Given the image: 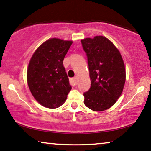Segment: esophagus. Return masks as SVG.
I'll use <instances>...</instances> for the list:
<instances>
[{
	"instance_id": "obj_1",
	"label": "esophagus",
	"mask_w": 151,
	"mask_h": 151,
	"mask_svg": "<svg viewBox=\"0 0 151 151\" xmlns=\"http://www.w3.org/2000/svg\"><path fill=\"white\" fill-rule=\"evenodd\" d=\"M76 77H75V78H70V84L72 85L73 86H75L76 85Z\"/></svg>"
}]
</instances>
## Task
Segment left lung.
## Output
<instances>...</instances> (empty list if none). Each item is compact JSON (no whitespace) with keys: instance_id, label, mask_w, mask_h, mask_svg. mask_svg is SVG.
<instances>
[{"instance_id":"obj_1","label":"left lung","mask_w":151,"mask_h":151,"mask_svg":"<svg viewBox=\"0 0 151 151\" xmlns=\"http://www.w3.org/2000/svg\"><path fill=\"white\" fill-rule=\"evenodd\" d=\"M88 58L91 86L85 92L84 104L94 111L107 110L116 103L126 82V68L119 50L101 35L81 40Z\"/></svg>"}]
</instances>
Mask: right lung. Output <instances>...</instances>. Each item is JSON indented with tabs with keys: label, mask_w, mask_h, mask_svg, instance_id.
<instances>
[{
	"label": "right lung",
	"mask_w": 151,
	"mask_h": 151,
	"mask_svg": "<svg viewBox=\"0 0 151 151\" xmlns=\"http://www.w3.org/2000/svg\"><path fill=\"white\" fill-rule=\"evenodd\" d=\"M72 41L50 38L38 47L30 58L27 81L35 99L48 108H56L66 101L71 90L63 61Z\"/></svg>",
	"instance_id": "right-lung-1"
}]
</instances>
